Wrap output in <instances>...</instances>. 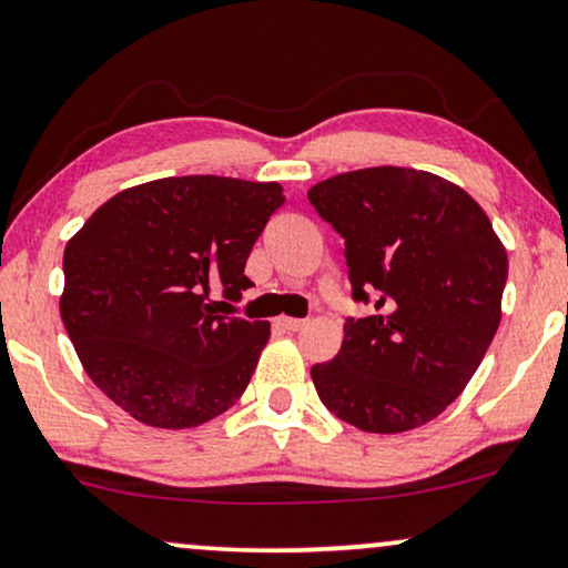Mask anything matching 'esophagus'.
<instances>
[{
	"label": "esophagus",
	"instance_id": "obj_1",
	"mask_svg": "<svg viewBox=\"0 0 568 568\" xmlns=\"http://www.w3.org/2000/svg\"><path fill=\"white\" fill-rule=\"evenodd\" d=\"M278 326L286 328V331H300L307 326L305 318H278Z\"/></svg>",
	"mask_w": 568,
	"mask_h": 568
}]
</instances>
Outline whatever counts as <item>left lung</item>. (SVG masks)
Listing matches in <instances>:
<instances>
[{"label":"left lung","instance_id":"1","mask_svg":"<svg viewBox=\"0 0 568 568\" xmlns=\"http://www.w3.org/2000/svg\"><path fill=\"white\" fill-rule=\"evenodd\" d=\"M344 237L352 300L331 363L313 365L321 402L367 433L436 419L480 367L500 323L509 257L490 219L454 182L404 166L336 174L307 190Z\"/></svg>","mask_w":568,"mask_h":568}]
</instances>
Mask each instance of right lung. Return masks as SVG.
Returning a JSON list of instances; mask_svg holds the SVG:
<instances>
[{
  "instance_id": "obj_1",
  "label": "right lung",
  "mask_w": 568,
  "mask_h": 568,
  "mask_svg": "<svg viewBox=\"0 0 568 568\" xmlns=\"http://www.w3.org/2000/svg\"><path fill=\"white\" fill-rule=\"evenodd\" d=\"M278 182L166 176L122 190L64 247L59 300L95 386L138 423L195 428L247 388L271 326L234 315ZM221 288L224 301H213Z\"/></svg>"
}]
</instances>
